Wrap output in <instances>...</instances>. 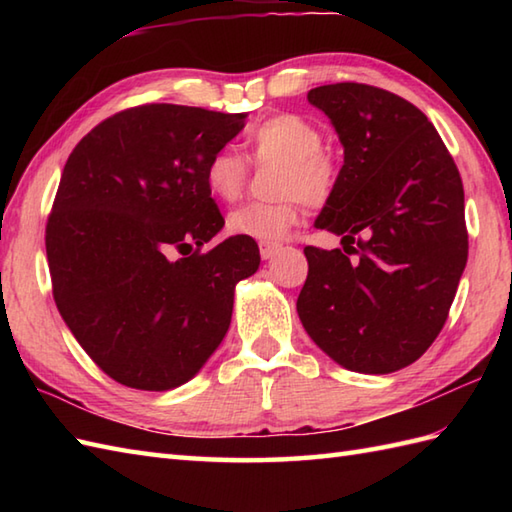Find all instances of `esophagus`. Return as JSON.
Returning <instances> with one entry per match:
<instances>
[{"mask_svg":"<svg viewBox=\"0 0 512 512\" xmlns=\"http://www.w3.org/2000/svg\"><path fill=\"white\" fill-rule=\"evenodd\" d=\"M279 248H281L279 242H259V255H262L264 259H270Z\"/></svg>","mask_w":512,"mask_h":512,"instance_id":"34e87169","label":"esophagus"}]
</instances>
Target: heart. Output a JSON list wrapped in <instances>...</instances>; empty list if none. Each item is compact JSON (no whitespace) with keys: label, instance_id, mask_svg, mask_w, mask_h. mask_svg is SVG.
I'll return each instance as SVG.
<instances>
[{"label":"heart","instance_id":"heart-1","mask_svg":"<svg viewBox=\"0 0 512 512\" xmlns=\"http://www.w3.org/2000/svg\"><path fill=\"white\" fill-rule=\"evenodd\" d=\"M250 154L257 165L279 162L273 202H248L226 217L233 235L275 242L299 222L303 204L323 206L339 184V162L323 149L321 129L299 114H275L248 134ZM250 176L246 158L233 147H222L204 165V182L217 200L233 202Z\"/></svg>","mask_w":512,"mask_h":512}]
</instances>
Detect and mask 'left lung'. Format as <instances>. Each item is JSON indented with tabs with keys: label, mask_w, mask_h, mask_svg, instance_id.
I'll return each mask as SVG.
<instances>
[{
	"label": "left lung",
	"mask_w": 512,
	"mask_h": 512,
	"mask_svg": "<svg viewBox=\"0 0 512 512\" xmlns=\"http://www.w3.org/2000/svg\"><path fill=\"white\" fill-rule=\"evenodd\" d=\"M343 145V167L317 228L343 248L306 246L297 312L336 363L389 374L429 350L469 257L460 171L416 105L365 83L308 92Z\"/></svg>",
	"instance_id": "1"
}]
</instances>
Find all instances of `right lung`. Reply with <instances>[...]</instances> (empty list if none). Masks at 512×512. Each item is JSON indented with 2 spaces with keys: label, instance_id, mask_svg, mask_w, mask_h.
Wrapping results in <instances>:
<instances>
[{
  "label": "right lung",
  "instance_id": "add662e5",
  "mask_svg": "<svg viewBox=\"0 0 512 512\" xmlns=\"http://www.w3.org/2000/svg\"><path fill=\"white\" fill-rule=\"evenodd\" d=\"M246 114L147 103L72 149L46 224L52 297L74 339L116 383L167 391L200 372L231 325L235 284L259 268L228 237L204 165ZM180 254V258L175 255Z\"/></svg>",
  "mask_w": 512,
  "mask_h": 512
}]
</instances>
